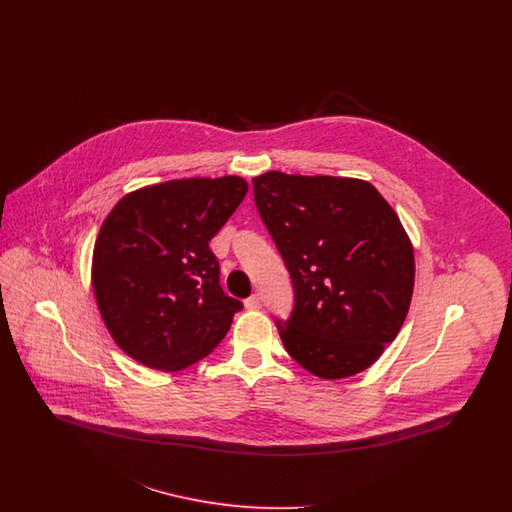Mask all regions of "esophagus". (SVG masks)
I'll return each mask as SVG.
<instances>
[{"instance_id":"1","label":"esophagus","mask_w":512,"mask_h":512,"mask_svg":"<svg viewBox=\"0 0 512 512\" xmlns=\"http://www.w3.org/2000/svg\"><path fill=\"white\" fill-rule=\"evenodd\" d=\"M245 309H249V311L261 309V297H259V293H253L251 297L245 299Z\"/></svg>"}]
</instances>
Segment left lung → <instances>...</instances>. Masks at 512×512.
Returning a JSON list of instances; mask_svg holds the SVG:
<instances>
[{
	"instance_id": "left-lung-1",
	"label": "left lung",
	"mask_w": 512,
	"mask_h": 512,
	"mask_svg": "<svg viewBox=\"0 0 512 512\" xmlns=\"http://www.w3.org/2000/svg\"><path fill=\"white\" fill-rule=\"evenodd\" d=\"M259 215L292 276V317L276 322L293 361L324 380L355 376L395 340L411 307L413 244L366 180L268 171Z\"/></svg>"
}]
</instances>
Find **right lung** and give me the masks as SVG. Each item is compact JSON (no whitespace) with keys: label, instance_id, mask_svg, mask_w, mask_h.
Wrapping results in <instances>:
<instances>
[{"label":"right lung","instance_id":"right-lung-1","mask_svg":"<svg viewBox=\"0 0 512 512\" xmlns=\"http://www.w3.org/2000/svg\"><path fill=\"white\" fill-rule=\"evenodd\" d=\"M247 188L240 176L169 180L124 195L103 220L92 286L99 315L128 357L176 372L226 336L242 303L222 292L209 242Z\"/></svg>","mask_w":512,"mask_h":512}]
</instances>
